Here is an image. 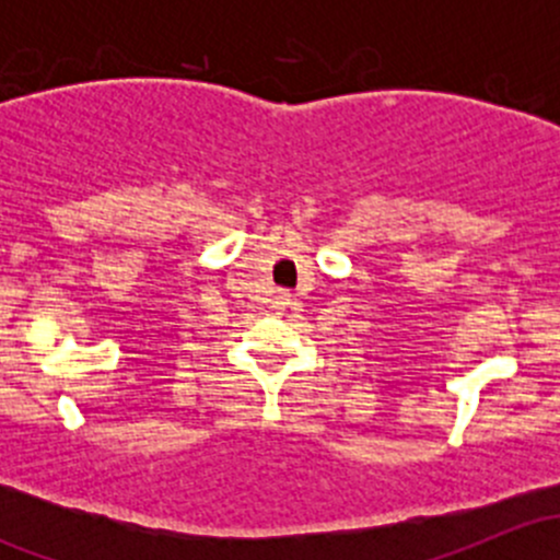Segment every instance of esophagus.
I'll use <instances>...</instances> for the list:
<instances>
[{"label": "esophagus", "instance_id": "34e87169", "mask_svg": "<svg viewBox=\"0 0 560 560\" xmlns=\"http://www.w3.org/2000/svg\"><path fill=\"white\" fill-rule=\"evenodd\" d=\"M276 308H279V312H287V308H298V298L290 295V292H279V295H276Z\"/></svg>", "mask_w": 560, "mask_h": 560}]
</instances>
